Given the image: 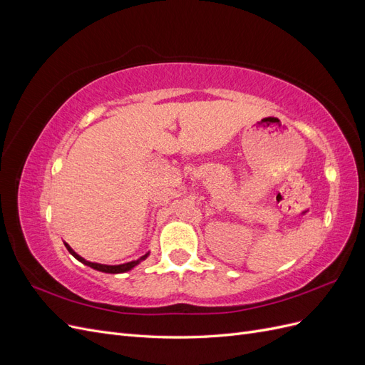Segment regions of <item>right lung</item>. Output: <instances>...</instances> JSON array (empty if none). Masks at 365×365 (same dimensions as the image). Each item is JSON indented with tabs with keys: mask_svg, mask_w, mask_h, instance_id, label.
I'll return each mask as SVG.
<instances>
[{
	"mask_svg": "<svg viewBox=\"0 0 365 365\" xmlns=\"http://www.w3.org/2000/svg\"><path fill=\"white\" fill-rule=\"evenodd\" d=\"M65 247H67V250L70 251V254L73 257H76L77 260L79 262H82L83 264H86V267H90V268H93V269H97V271H101V272H108V274H121V272H128V271H130L132 268H135L137 264L140 263V262H143L145 260L148 256H149V252H146L145 256H141L140 259H137V260H132V262H128V263H121V264H102V263H94V262H88V260H85L83 257H81L79 254H77L68 244H65Z\"/></svg>",
	"mask_w": 365,
	"mask_h": 365,
	"instance_id": "obj_1",
	"label": "right lung"
}]
</instances>
